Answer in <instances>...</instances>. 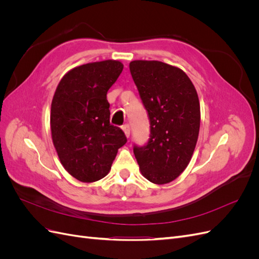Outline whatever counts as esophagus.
Here are the masks:
<instances>
[{"label": "esophagus", "mask_w": 259, "mask_h": 259, "mask_svg": "<svg viewBox=\"0 0 259 259\" xmlns=\"http://www.w3.org/2000/svg\"><path fill=\"white\" fill-rule=\"evenodd\" d=\"M122 130H123V132H124V134H125V136H126L127 138L130 137V135H131V130H130V125L128 124H125V125H123L122 126Z\"/></svg>", "instance_id": "esophagus-1"}]
</instances>
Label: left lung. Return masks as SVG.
Instances as JSON below:
<instances>
[{
	"instance_id": "left-lung-1",
	"label": "left lung",
	"mask_w": 259,
	"mask_h": 259,
	"mask_svg": "<svg viewBox=\"0 0 259 259\" xmlns=\"http://www.w3.org/2000/svg\"><path fill=\"white\" fill-rule=\"evenodd\" d=\"M130 70L150 120L146 146H134L149 182H173L189 164L200 131L197 91L182 69L158 60L131 61Z\"/></svg>"
}]
</instances>
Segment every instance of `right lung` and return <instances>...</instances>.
<instances>
[{"mask_svg": "<svg viewBox=\"0 0 259 259\" xmlns=\"http://www.w3.org/2000/svg\"><path fill=\"white\" fill-rule=\"evenodd\" d=\"M123 70L117 60L75 67L60 80L51 108L52 139L62 166L83 183L104 178L119 148L126 144L124 132L110 124L107 93Z\"/></svg>", "mask_w": 259, "mask_h": 259, "instance_id": "obj_1", "label": "right lung"}]
</instances>
